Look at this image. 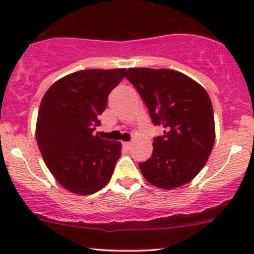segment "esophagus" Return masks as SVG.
<instances>
[{"label":"esophagus","instance_id":"esophagus-1","mask_svg":"<svg viewBox=\"0 0 254 254\" xmlns=\"http://www.w3.org/2000/svg\"><path fill=\"white\" fill-rule=\"evenodd\" d=\"M123 147L125 149H131V147H132V142H123Z\"/></svg>","mask_w":254,"mask_h":254}]
</instances>
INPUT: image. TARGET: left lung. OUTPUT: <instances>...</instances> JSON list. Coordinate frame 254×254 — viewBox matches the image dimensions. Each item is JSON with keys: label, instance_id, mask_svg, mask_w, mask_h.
<instances>
[{"label": "left lung", "instance_id": "obj_1", "mask_svg": "<svg viewBox=\"0 0 254 254\" xmlns=\"http://www.w3.org/2000/svg\"><path fill=\"white\" fill-rule=\"evenodd\" d=\"M151 121L165 127L153 142L149 160L139 164L147 182L172 190L191 182L205 166L215 142L210 97L188 75L171 69L129 68Z\"/></svg>", "mask_w": 254, "mask_h": 254}]
</instances>
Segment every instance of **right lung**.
I'll return each mask as SVG.
<instances>
[{
  "instance_id": "obj_1",
  "label": "right lung",
  "mask_w": 254,
  "mask_h": 254,
  "mask_svg": "<svg viewBox=\"0 0 254 254\" xmlns=\"http://www.w3.org/2000/svg\"><path fill=\"white\" fill-rule=\"evenodd\" d=\"M127 69H88L57 80L40 103L37 143L49 171L65 190L87 196L111 180L122 143L93 135L111 90Z\"/></svg>"
}]
</instances>
